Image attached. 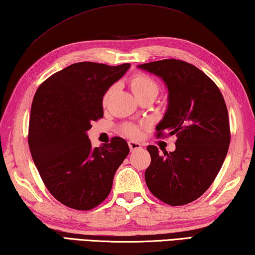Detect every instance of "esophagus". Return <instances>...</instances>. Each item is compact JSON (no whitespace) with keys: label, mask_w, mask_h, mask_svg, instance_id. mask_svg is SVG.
I'll list each match as a JSON object with an SVG mask.
<instances>
[{"label":"esophagus","mask_w":255,"mask_h":255,"mask_svg":"<svg viewBox=\"0 0 255 255\" xmlns=\"http://www.w3.org/2000/svg\"><path fill=\"white\" fill-rule=\"evenodd\" d=\"M128 146H130L131 151H136L142 148V145L139 143V142H135V141H128Z\"/></svg>","instance_id":"obj_1"}]
</instances>
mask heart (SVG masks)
<instances>
[{"label":"heart","instance_id":"heart-1","mask_svg":"<svg viewBox=\"0 0 255 255\" xmlns=\"http://www.w3.org/2000/svg\"><path fill=\"white\" fill-rule=\"evenodd\" d=\"M130 86L133 94H134L137 100L146 95H153L157 97L159 93L158 83L155 82L152 77H150V76L145 74H136L133 76L130 80ZM113 91H114V87H110L105 92L102 100L103 106H106L109 104V102L112 97V94H113ZM123 132L130 137H139L142 134V127L136 124L128 123L123 125Z\"/></svg>","mask_w":255,"mask_h":255}]
</instances>
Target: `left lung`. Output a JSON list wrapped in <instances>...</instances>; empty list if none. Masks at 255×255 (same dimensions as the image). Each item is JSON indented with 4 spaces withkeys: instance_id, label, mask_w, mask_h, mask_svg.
I'll list each match as a JSON object with an SVG mask.
<instances>
[{
    "instance_id": "left-lung-1",
    "label": "left lung",
    "mask_w": 255,
    "mask_h": 255,
    "mask_svg": "<svg viewBox=\"0 0 255 255\" xmlns=\"http://www.w3.org/2000/svg\"><path fill=\"white\" fill-rule=\"evenodd\" d=\"M137 68L161 78L168 88V109L157 136L176 135V150H146L151 163L144 178L161 202L181 206L199 198L215 180L231 141L229 112L220 88L194 65L177 59L142 64Z\"/></svg>"
}]
</instances>
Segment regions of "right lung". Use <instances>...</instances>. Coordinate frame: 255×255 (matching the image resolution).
<instances>
[{"instance_id": "1", "label": "right lung", "mask_w": 255, "mask_h": 255, "mask_svg": "<svg viewBox=\"0 0 255 255\" xmlns=\"http://www.w3.org/2000/svg\"><path fill=\"white\" fill-rule=\"evenodd\" d=\"M130 66L77 62L51 75L34 94L30 152L47 189L67 207L89 211L104 202L130 152L119 136L92 148L86 133L93 121L103 118L105 92Z\"/></svg>"}]
</instances>
